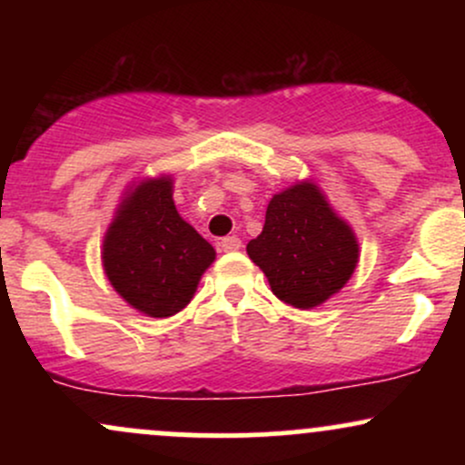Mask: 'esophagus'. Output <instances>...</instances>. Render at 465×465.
Segmentation results:
<instances>
[{"mask_svg": "<svg viewBox=\"0 0 465 465\" xmlns=\"http://www.w3.org/2000/svg\"><path fill=\"white\" fill-rule=\"evenodd\" d=\"M218 247H221V251H225V253H233V251H238L240 247H242V242H240L238 236H227L218 242Z\"/></svg>", "mask_w": 465, "mask_h": 465, "instance_id": "esophagus-1", "label": "esophagus"}]
</instances>
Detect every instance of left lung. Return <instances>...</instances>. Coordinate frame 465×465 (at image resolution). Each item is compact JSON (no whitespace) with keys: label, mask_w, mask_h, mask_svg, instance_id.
Returning a JSON list of instances; mask_svg holds the SVG:
<instances>
[{"label":"left lung","mask_w":465,"mask_h":465,"mask_svg":"<svg viewBox=\"0 0 465 465\" xmlns=\"http://www.w3.org/2000/svg\"><path fill=\"white\" fill-rule=\"evenodd\" d=\"M277 300L319 306L348 284L359 264V242L336 216L317 183L302 181L271 199L262 233L247 244Z\"/></svg>","instance_id":"obj_1"}]
</instances>
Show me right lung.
Returning <instances> with one entry per match:
<instances>
[{
    "label": "right lung",
    "mask_w": 465,
    "mask_h": 465,
    "mask_svg": "<svg viewBox=\"0 0 465 465\" xmlns=\"http://www.w3.org/2000/svg\"><path fill=\"white\" fill-rule=\"evenodd\" d=\"M214 258V247L179 216L168 174L126 192L103 242L104 273L117 295L157 319L188 306Z\"/></svg>",
    "instance_id": "add662e5"
}]
</instances>
